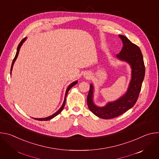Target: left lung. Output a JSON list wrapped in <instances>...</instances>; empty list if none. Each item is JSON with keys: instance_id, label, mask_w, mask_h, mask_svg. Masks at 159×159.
I'll return each mask as SVG.
<instances>
[{"instance_id": "obj_1", "label": "left lung", "mask_w": 159, "mask_h": 159, "mask_svg": "<svg viewBox=\"0 0 159 159\" xmlns=\"http://www.w3.org/2000/svg\"><path fill=\"white\" fill-rule=\"evenodd\" d=\"M123 47L117 58L127 61L132 69L131 80L126 93L115 102H109L104 107L96 106L93 101V86L90 85L87 102L93 113L99 118L109 120L118 117L131 109L137 101L145 77V68L143 55L140 48L131 42L126 36L119 35Z\"/></svg>"}]
</instances>
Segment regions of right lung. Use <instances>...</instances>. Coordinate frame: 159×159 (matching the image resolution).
<instances>
[{
  "label": "right lung",
  "instance_id": "obj_1",
  "mask_svg": "<svg viewBox=\"0 0 159 159\" xmlns=\"http://www.w3.org/2000/svg\"><path fill=\"white\" fill-rule=\"evenodd\" d=\"M26 38H25L24 39H22L21 40V41L19 43V45H18L17 48V52H16V56H15V57H14V60H13V61H12V63L11 71V70H12V66H13V65H14V61H16V58H17V56H18V54H19V52L20 48V47L22 46V43H24V41L26 40ZM77 83V81H75V82H72L71 84H70V85H69V86L67 87V89H66V90L65 96V99H64L63 103V104H62L61 107L59 109V110H58V111H57L55 113H54V114H53V115H52V116H48V117H47V118H33V119H34V120H38V121H48V120H51V119L53 118L54 117H55L56 116H57L58 114H60V113L61 112V111L63 110V107H65V99H66V95H67V94H68V92H69V90H70V89H71L74 85H75Z\"/></svg>",
  "mask_w": 159,
  "mask_h": 159
}]
</instances>
